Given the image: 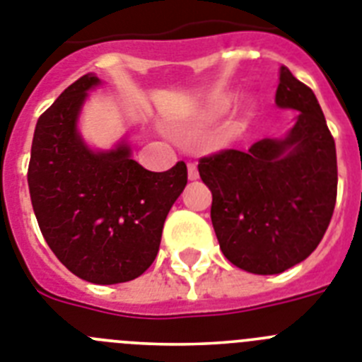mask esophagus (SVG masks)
<instances>
[{
    "label": "esophagus",
    "instance_id": "esophagus-1",
    "mask_svg": "<svg viewBox=\"0 0 362 362\" xmlns=\"http://www.w3.org/2000/svg\"><path fill=\"white\" fill-rule=\"evenodd\" d=\"M187 178L189 180H199V169L194 163H187Z\"/></svg>",
    "mask_w": 362,
    "mask_h": 362
}]
</instances>
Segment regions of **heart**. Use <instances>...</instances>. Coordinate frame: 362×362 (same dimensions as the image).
<instances>
[{
  "instance_id": "heart-1",
  "label": "heart",
  "mask_w": 362,
  "mask_h": 362,
  "mask_svg": "<svg viewBox=\"0 0 362 362\" xmlns=\"http://www.w3.org/2000/svg\"><path fill=\"white\" fill-rule=\"evenodd\" d=\"M237 102V93H229V90H224V93H215L211 94L202 105L197 109L194 112V120L197 122H215L218 118L226 115V112L231 109ZM255 116V102L251 100H244L238 107L237 116H235V122L231 125V134H240L244 133L250 125V122L253 120Z\"/></svg>"
}]
</instances>
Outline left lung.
<instances>
[{
    "label": "left lung",
    "mask_w": 362,
    "mask_h": 362,
    "mask_svg": "<svg viewBox=\"0 0 362 362\" xmlns=\"http://www.w3.org/2000/svg\"><path fill=\"white\" fill-rule=\"evenodd\" d=\"M275 103L297 111L284 136L199 163L213 194L220 250L237 268L255 275H276L312 255L337 199L335 142L313 90L281 67Z\"/></svg>",
    "instance_id": "8db88e82"
}]
</instances>
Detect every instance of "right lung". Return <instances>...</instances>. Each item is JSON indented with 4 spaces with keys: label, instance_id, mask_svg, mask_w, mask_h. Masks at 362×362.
I'll use <instances>...</instances> for the list:
<instances>
[{
    "label": "right lung",
    "instance_id": "add662e5",
    "mask_svg": "<svg viewBox=\"0 0 362 362\" xmlns=\"http://www.w3.org/2000/svg\"><path fill=\"white\" fill-rule=\"evenodd\" d=\"M103 81L89 72L59 94L34 129L29 191L43 238L69 272L93 284L142 275L156 259L165 216L187 184L178 162L163 173L144 169L122 136L90 147L80 116Z\"/></svg>",
    "mask_w": 362,
    "mask_h": 362
}]
</instances>
